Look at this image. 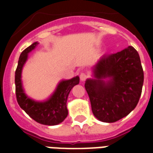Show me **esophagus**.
<instances>
[{"label":"esophagus","mask_w":153,"mask_h":153,"mask_svg":"<svg viewBox=\"0 0 153 153\" xmlns=\"http://www.w3.org/2000/svg\"><path fill=\"white\" fill-rule=\"evenodd\" d=\"M87 78H88V74L86 73H81L80 74V80L83 82V81H85L87 79Z\"/></svg>","instance_id":"34e87169"}]
</instances>
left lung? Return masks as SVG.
<instances>
[{"label":"left lung","instance_id":"1","mask_svg":"<svg viewBox=\"0 0 153 153\" xmlns=\"http://www.w3.org/2000/svg\"><path fill=\"white\" fill-rule=\"evenodd\" d=\"M93 79L84 87L97 119L113 123L124 118L138 104L143 84V70L138 51L128 47L104 55L93 66ZM109 77L105 82L104 78Z\"/></svg>","mask_w":153,"mask_h":153}]
</instances>
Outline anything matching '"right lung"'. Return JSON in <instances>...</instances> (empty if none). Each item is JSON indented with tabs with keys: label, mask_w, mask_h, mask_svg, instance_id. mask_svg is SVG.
<instances>
[{
	"label": "right lung",
	"mask_w": 153,
	"mask_h": 153,
	"mask_svg": "<svg viewBox=\"0 0 153 153\" xmlns=\"http://www.w3.org/2000/svg\"><path fill=\"white\" fill-rule=\"evenodd\" d=\"M38 44V42H36L27 47L19 58L15 77L16 98L19 106L35 121L45 125H56L63 121L68 115L67 98L73 87L79 83V77L60 81L53 94L44 102H37L29 98L23 88L21 74L23 67L28 60V53Z\"/></svg>",
	"instance_id": "obj_1"
}]
</instances>
